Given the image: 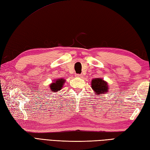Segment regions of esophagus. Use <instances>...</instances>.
<instances>
[{"label":"esophagus","mask_w":150,"mask_h":150,"mask_svg":"<svg viewBox=\"0 0 150 150\" xmlns=\"http://www.w3.org/2000/svg\"><path fill=\"white\" fill-rule=\"evenodd\" d=\"M76 77H82V75L81 74H75Z\"/></svg>","instance_id":"obj_1"}]
</instances>
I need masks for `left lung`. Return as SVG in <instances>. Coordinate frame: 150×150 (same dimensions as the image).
Wrapping results in <instances>:
<instances>
[{
  "label": "left lung",
  "instance_id": "1",
  "mask_svg": "<svg viewBox=\"0 0 150 150\" xmlns=\"http://www.w3.org/2000/svg\"><path fill=\"white\" fill-rule=\"evenodd\" d=\"M92 89L95 91V93L98 94H105L108 91V84L106 82L102 79H95L92 80L91 82Z\"/></svg>",
  "mask_w": 150,
  "mask_h": 150
}]
</instances>
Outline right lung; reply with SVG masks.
Here are the masks:
<instances>
[{
    "mask_svg": "<svg viewBox=\"0 0 150 150\" xmlns=\"http://www.w3.org/2000/svg\"><path fill=\"white\" fill-rule=\"evenodd\" d=\"M65 81L63 79H58L56 81H54V82L52 83L50 86V89H51V91L52 92H57L59 90H61V88H62V85L64 84V83Z\"/></svg>",
    "mask_w": 150,
    "mask_h": 150,
    "instance_id": "obj_1",
    "label": "right lung"
}]
</instances>
